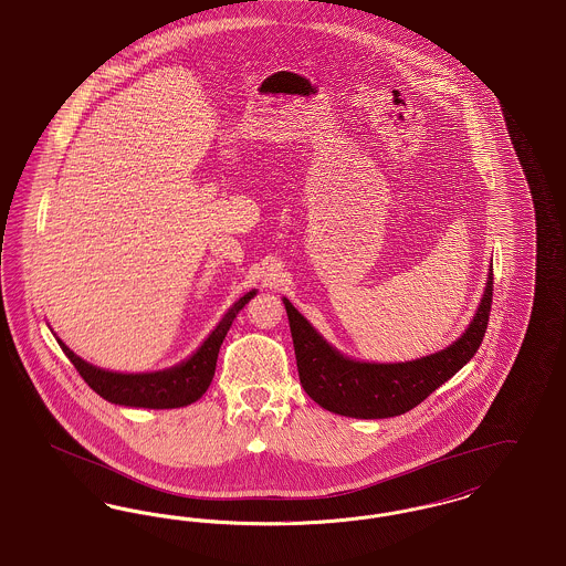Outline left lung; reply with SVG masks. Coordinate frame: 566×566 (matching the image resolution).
Instances as JSON below:
<instances>
[{
	"mask_svg": "<svg viewBox=\"0 0 566 566\" xmlns=\"http://www.w3.org/2000/svg\"><path fill=\"white\" fill-rule=\"evenodd\" d=\"M491 302L492 266L473 319L452 345L410 361L378 364L353 359L329 345L313 323L283 297L304 391L321 408L348 418L399 417L417 408L471 361L484 340Z\"/></svg>",
	"mask_w": 566,
	"mask_h": 566,
	"instance_id": "obj_1",
	"label": "left lung"
}]
</instances>
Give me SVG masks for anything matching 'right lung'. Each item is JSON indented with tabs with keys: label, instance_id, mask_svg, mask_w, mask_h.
<instances>
[{
	"label": "right lung",
	"instance_id": "add662e5",
	"mask_svg": "<svg viewBox=\"0 0 566 566\" xmlns=\"http://www.w3.org/2000/svg\"><path fill=\"white\" fill-rule=\"evenodd\" d=\"M258 294L255 290L247 292L239 297L221 317L220 323L213 327V332L202 340L197 350L175 364L171 368L154 369V371H112V369L97 368L75 355L70 346L65 345L56 334V343L67 355V359L74 364L80 376L86 380V385L101 395L103 399L126 406V408H149V410H169L181 408L200 399L209 389L221 343L237 319V315L243 311L247 302Z\"/></svg>",
	"mask_w": 566,
	"mask_h": 566
}]
</instances>
